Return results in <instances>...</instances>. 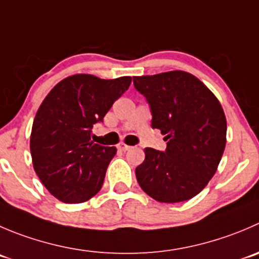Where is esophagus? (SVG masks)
I'll return each instance as SVG.
<instances>
[{
	"instance_id": "obj_1",
	"label": "esophagus",
	"mask_w": 259,
	"mask_h": 259,
	"mask_svg": "<svg viewBox=\"0 0 259 259\" xmlns=\"http://www.w3.org/2000/svg\"><path fill=\"white\" fill-rule=\"evenodd\" d=\"M117 149L121 150V152H126V150L130 149L129 145L124 144V143H120V144H117Z\"/></svg>"
}]
</instances>
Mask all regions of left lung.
Masks as SVG:
<instances>
[{"instance_id": "8db88e82", "label": "left lung", "mask_w": 259, "mask_h": 259, "mask_svg": "<svg viewBox=\"0 0 259 259\" xmlns=\"http://www.w3.org/2000/svg\"><path fill=\"white\" fill-rule=\"evenodd\" d=\"M147 100L152 127L159 129L164 152L145 148L135 168L139 186L159 202H181L201 192L215 175L227 144L223 107L200 79L172 71L133 78Z\"/></svg>"}]
</instances>
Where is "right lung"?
Wrapping results in <instances>:
<instances>
[{"label":"right lung","instance_id":"right-lung-1","mask_svg":"<svg viewBox=\"0 0 259 259\" xmlns=\"http://www.w3.org/2000/svg\"><path fill=\"white\" fill-rule=\"evenodd\" d=\"M130 83L132 77L74 74L60 81L40 105L30 137L32 164L58 200L79 204L101 190L116 148L92 142V127L104 121Z\"/></svg>","mask_w":259,"mask_h":259}]
</instances>
